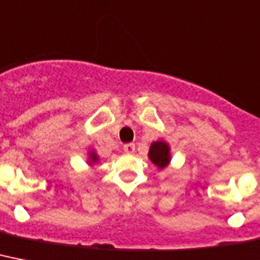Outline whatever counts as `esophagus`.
Instances as JSON below:
<instances>
[{"instance_id": "1", "label": "esophagus", "mask_w": 260, "mask_h": 260, "mask_svg": "<svg viewBox=\"0 0 260 260\" xmlns=\"http://www.w3.org/2000/svg\"><path fill=\"white\" fill-rule=\"evenodd\" d=\"M136 151V147H135V144H132V143H129V144H125L124 145V152L125 153H134V152Z\"/></svg>"}]
</instances>
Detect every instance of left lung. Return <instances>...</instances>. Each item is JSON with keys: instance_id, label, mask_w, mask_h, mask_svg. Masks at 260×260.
<instances>
[{"instance_id": "1", "label": "left lung", "mask_w": 260, "mask_h": 260, "mask_svg": "<svg viewBox=\"0 0 260 260\" xmlns=\"http://www.w3.org/2000/svg\"><path fill=\"white\" fill-rule=\"evenodd\" d=\"M148 156L152 163L159 167L160 170H163L168 166L171 160L170 147L166 141H155V143H152L151 148H149Z\"/></svg>"}]
</instances>
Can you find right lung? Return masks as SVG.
Instances as JSON below:
<instances>
[{
    "mask_svg": "<svg viewBox=\"0 0 260 260\" xmlns=\"http://www.w3.org/2000/svg\"><path fill=\"white\" fill-rule=\"evenodd\" d=\"M89 157H90V163H96L97 159H99V157H97V155H96V153H94V152H90V153H89Z\"/></svg>",
    "mask_w": 260,
    "mask_h": 260,
    "instance_id": "add662e5",
    "label": "right lung"
}]
</instances>
